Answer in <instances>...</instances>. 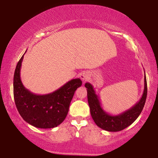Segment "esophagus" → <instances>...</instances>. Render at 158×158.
I'll use <instances>...</instances> for the list:
<instances>
[{
    "label": "esophagus",
    "mask_w": 158,
    "mask_h": 158,
    "mask_svg": "<svg viewBox=\"0 0 158 158\" xmlns=\"http://www.w3.org/2000/svg\"><path fill=\"white\" fill-rule=\"evenodd\" d=\"M89 77H90V75L88 73H83L81 75V78L83 80V81H87V80L89 78Z\"/></svg>",
    "instance_id": "esophagus-1"
}]
</instances>
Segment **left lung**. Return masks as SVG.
<instances>
[{
	"label": "left lung",
	"mask_w": 158,
	"mask_h": 158,
	"mask_svg": "<svg viewBox=\"0 0 158 158\" xmlns=\"http://www.w3.org/2000/svg\"><path fill=\"white\" fill-rule=\"evenodd\" d=\"M85 87L87 88L88 101L93 119L97 126L108 131H122L132 124L141 114L148 94V86L144 72V88L140 100L126 111L118 115H111L102 109L98 97L96 94L91 84L86 83Z\"/></svg>",
	"instance_id": "8db88e82"
}]
</instances>
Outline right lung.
<instances>
[{"mask_svg":"<svg viewBox=\"0 0 158 158\" xmlns=\"http://www.w3.org/2000/svg\"><path fill=\"white\" fill-rule=\"evenodd\" d=\"M23 55L16 67L14 77L15 103L23 119L42 129L57 127L64 120L75 91L82 85L80 78L73 79L51 94L37 95L27 89L20 77Z\"/></svg>","mask_w":158,"mask_h":158,"instance_id":"obj_1","label":"right lung"}]
</instances>
